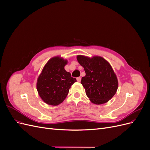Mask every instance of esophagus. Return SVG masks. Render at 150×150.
<instances>
[{"label":"esophagus","mask_w":150,"mask_h":150,"mask_svg":"<svg viewBox=\"0 0 150 150\" xmlns=\"http://www.w3.org/2000/svg\"><path fill=\"white\" fill-rule=\"evenodd\" d=\"M77 81H78V82H81V77H78V78H77Z\"/></svg>","instance_id":"34e87169"}]
</instances>
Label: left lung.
<instances>
[{
    "label": "left lung",
    "instance_id": "left-lung-1",
    "mask_svg": "<svg viewBox=\"0 0 150 150\" xmlns=\"http://www.w3.org/2000/svg\"><path fill=\"white\" fill-rule=\"evenodd\" d=\"M77 60L86 72L81 83L91 102L95 104L108 102L118 88V81L110 63L100 56L78 55Z\"/></svg>",
    "mask_w": 150,
    "mask_h": 150
}]
</instances>
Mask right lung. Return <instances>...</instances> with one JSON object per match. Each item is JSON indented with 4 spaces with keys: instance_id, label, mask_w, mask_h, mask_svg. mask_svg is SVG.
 <instances>
[{
    "instance_id": "add662e5",
    "label": "right lung",
    "mask_w": 150,
    "mask_h": 150,
    "mask_svg": "<svg viewBox=\"0 0 150 150\" xmlns=\"http://www.w3.org/2000/svg\"><path fill=\"white\" fill-rule=\"evenodd\" d=\"M67 64V59L53 57L45 64L38 77L36 84L38 94L49 105L57 106L64 101L71 86L76 82V79L65 70Z\"/></svg>"
}]
</instances>
